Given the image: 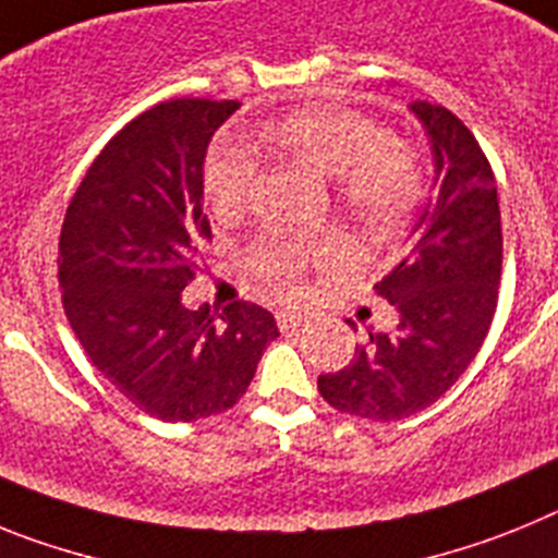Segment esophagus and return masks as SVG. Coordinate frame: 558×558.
<instances>
[{"label":"esophagus","mask_w":558,"mask_h":558,"mask_svg":"<svg viewBox=\"0 0 558 558\" xmlns=\"http://www.w3.org/2000/svg\"><path fill=\"white\" fill-rule=\"evenodd\" d=\"M276 322H279V329H282V332H299L307 318H304L302 313H290V310H282V313L276 315Z\"/></svg>","instance_id":"34e87169"}]
</instances>
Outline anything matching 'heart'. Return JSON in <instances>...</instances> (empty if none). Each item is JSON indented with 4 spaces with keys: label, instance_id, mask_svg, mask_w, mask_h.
Masks as SVG:
<instances>
[{
    "label": "heart",
    "instance_id": "1",
    "mask_svg": "<svg viewBox=\"0 0 558 558\" xmlns=\"http://www.w3.org/2000/svg\"><path fill=\"white\" fill-rule=\"evenodd\" d=\"M270 142L307 170L338 181L340 201L354 218L386 226L402 218L418 195V167L405 147L366 113L318 106L299 111L270 131ZM259 179V161L248 145L223 140L206 165V192L215 209L231 215L248 204ZM329 248L299 240H276L254 254V268L274 288L293 293L304 265L327 259Z\"/></svg>",
    "mask_w": 558,
    "mask_h": 558
}]
</instances>
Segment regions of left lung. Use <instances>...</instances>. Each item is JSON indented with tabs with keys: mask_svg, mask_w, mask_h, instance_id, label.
Segmentation results:
<instances>
[{
	"mask_svg": "<svg viewBox=\"0 0 558 558\" xmlns=\"http://www.w3.org/2000/svg\"><path fill=\"white\" fill-rule=\"evenodd\" d=\"M433 156V190L405 256L377 284L399 313L391 332L368 329L347 368L318 377L329 405L374 422L425 411L466 372L497 307L502 229L492 167L470 128L413 100Z\"/></svg>",
	"mask_w": 558,
	"mask_h": 558,
	"instance_id": "8db88e82",
	"label": "left lung"
}]
</instances>
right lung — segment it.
Returning <instances> with one entry per match:
<instances>
[{
    "instance_id": "add662e5",
    "label": "right lung",
    "mask_w": 558,
    "mask_h": 558,
    "mask_svg": "<svg viewBox=\"0 0 558 558\" xmlns=\"http://www.w3.org/2000/svg\"><path fill=\"white\" fill-rule=\"evenodd\" d=\"M234 100H167L128 122L63 218V310L97 372L140 411L195 422L234 405L279 338L268 310L186 307L204 215V159Z\"/></svg>"
}]
</instances>
